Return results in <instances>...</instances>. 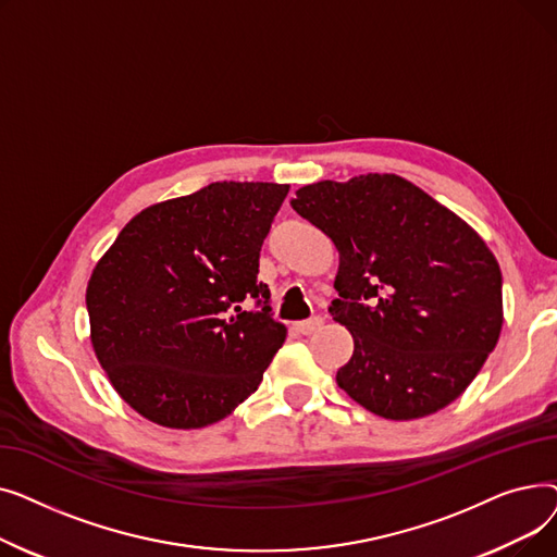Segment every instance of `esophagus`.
Wrapping results in <instances>:
<instances>
[{"label": "esophagus", "mask_w": 557, "mask_h": 557, "mask_svg": "<svg viewBox=\"0 0 557 557\" xmlns=\"http://www.w3.org/2000/svg\"><path fill=\"white\" fill-rule=\"evenodd\" d=\"M320 327H323V318H320V315H313V318H307V320H300V323H296V330L305 336L313 334Z\"/></svg>", "instance_id": "obj_1"}]
</instances>
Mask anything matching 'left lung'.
<instances>
[{
	"mask_svg": "<svg viewBox=\"0 0 557 557\" xmlns=\"http://www.w3.org/2000/svg\"><path fill=\"white\" fill-rule=\"evenodd\" d=\"M290 208L341 255L330 313L352 334L355 355L338 386L386 420L451 404L502 334L504 280L485 242L393 173L307 185Z\"/></svg>",
	"mask_w": 557,
	"mask_h": 557,
	"instance_id": "1",
	"label": "left lung"
}]
</instances>
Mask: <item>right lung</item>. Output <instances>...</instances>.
I'll return each mask as SVG.
<instances>
[{"instance_id":"add662e5","label":"right lung","mask_w":557,"mask_h":557,"mask_svg":"<svg viewBox=\"0 0 557 557\" xmlns=\"http://www.w3.org/2000/svg\"><path fill=\"white\" fill-rule=\"evenodd\" d=\"M286 194L275 183H212L158 202L97 263L85 294L95 352L146 420L208 426L261 384L286 327L257 280L259 250Z\"/></svg>"}]
</instances>
